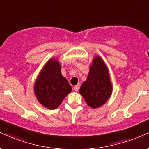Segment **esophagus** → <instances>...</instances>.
Masks as SVG:
<instances>
[{"label":"esophagus","mask_w":149,"mask_h":149,"mask_svg":"<svg viewBox=\"0 0 149 149\" xmlns=\"http://www.w3.org/2000/svg\"><path fill=\"white\" fill-rule=\"evenodd\" d=\"M79 88H80V85H77L75 86L74 87H73V89H74L75 92H78V90H79Z\"/></svg>","instance_id":"1"}]
</instances>
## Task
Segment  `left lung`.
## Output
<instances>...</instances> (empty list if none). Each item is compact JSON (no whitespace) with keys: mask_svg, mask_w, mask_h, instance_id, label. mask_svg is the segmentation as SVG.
Here are the masks:
<instances>
[{"mask_svg":"<svg viewBox=\"0 0 149 149\" xmlns=\"http://www.w3.org/2000/svg\"><path fill=\"white\" fill-rule=\"evenodd\" d=\"M79 93L92 108L103 106L112 94L108 68L99 55L93 57L87 80L80 86Z\"/></svg>","mask_w":149,"mask_h":149,"instance_id":"8db88e82","label":"left lung"}]
</instances>
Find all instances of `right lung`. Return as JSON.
Listing matches in <instances>:
<instances>
[{
    "label": "right lung",
    "mask_w": 149,
    "mask_h": 149,
    "mask_svg": "<svg viewBox=\"0 0 149 149\" xmlns=\"http://www.w3.org/2000/svg\"><path fill=\"white\" fill-rule=\"evenodd\" d=\"M72 90L68 80L61 73V64L51 57L41 69L34 84L35 97L41 105L55 110Z\"/></svg>",
    "instance_id": "1"
}]
</instances>
